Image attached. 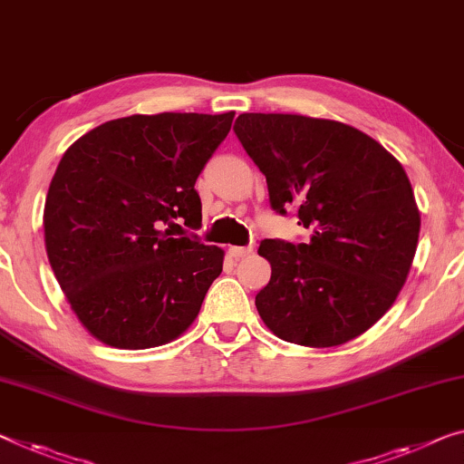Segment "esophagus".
Listing matches in <instances>:
<instances>
[{
  "mask_svg": "<svg viewBox=\"0 0 464 464\" xmlns=\"http://www.w3.org/2000/svg\"><path fill=\"white\" fill-rule=\"evenodd\" d=\"M254 250L250 246L247 247H239V246H233V247H229V256H233V258H246V256H250Z\"/></svg>",
  "mask_w": 464,
  "mask_h": 464,
  "instance_id": "obj_1",
  "label": "esophagus"
}]
</instances>
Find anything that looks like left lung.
<instances>
[{"label": "left lung", "instance_id": "8db88e82", "mask_svg": "<svg viewBox=\"0 0 464 464\" xmlns=\"http://www.w3.org/2000/svg\"><path fill=\"white\" fill-rule=\"evenodd\" d=\"M235 135L276 214L295 210L306 244L265 239L271 281L256 294L281 340L331 348L372 327L396 302L420 217L409 177L382 143L350 124L300 114H239Z\"/></svg>", "mask_w": 464, "mask_h": 464}]
</instances>
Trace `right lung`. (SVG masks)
Masks as SVG:
<instances>
[{
  "mask_svg": "<svg viewBox=\"0 0 464 464\" xmlns=\"http://www.w3.org/2000/svg\"><path fill=\"white\" fill-rule=\"evenodd\" d=\"M235 112L133 114L74 141L44 210L45 247L89 334L122 350L177 340L223 271L202 227L196 181L229 135Z\"/></svg>",
  "mask_w": 464,
  "mask_h": 464,
  "instance_id": "add662e5",
  "label": "right lung"
}]
</instances>
